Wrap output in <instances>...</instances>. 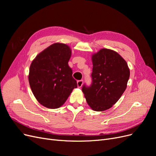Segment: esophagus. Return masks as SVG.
<instances>
[{
  "label": "esophagus",
  "mask_w": 156,
  "mask_h": 156,
  "mask_svg": "<svg viewBox=\"0 0 156 156\" xmlns=\"http://www.w3.org/2000/svg\"><path fill=\"white\" fill-rule=\"evenodd\" d=\"M77 87L79 88H81L83 84V80H79V81H77Z\"/></svg>",
  "instance_id": "obj_1"
}]
</instances>
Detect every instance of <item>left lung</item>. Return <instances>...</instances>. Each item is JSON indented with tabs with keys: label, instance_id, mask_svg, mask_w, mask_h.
<instances>
[{
	"label": "left lung",
	"instance_id": "8db88e82",
	"mask_svg": "<svg viewBox=\"0 0 156 156\" xmlns=\"http://www.w3.org/2000/svg\"><path fill=\"white\" fill-rule=\"evenodd\" d=\"M92 85L83 86L82 90L92 110L103 111L115 105L124 92L129 69L117 52L108 49H101L92 55Z\"/></svg>",
	"mask_w": 156,
	"mask_h": 156
}]
</instances>
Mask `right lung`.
Returning a JSON list of instances; mask_svg holds the SVG:
<instances>
[{
    "mask_svg": "<svg viewBox=\"0 0 156 156\" xmlns=\"http://www.w3.org/2000/svg\"><path fill=\"white\" fill-rule=\"evenodd\" d=\"M71 55L69 45L55 43L32 60L29 74L30 87L37 101L46 108L60 107L77 87L68 66Z\"/></svg>",
    "mask_w": 156,
    "mask_h": 156,
    "instance_id": "right-lung-1",
    "label": "right lung"
}]
</instances>
